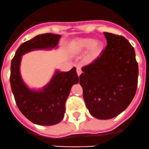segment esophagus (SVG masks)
Returning <instances> with one entry per match:
<instances>
[{"label":"esophagus","mask_w":149,"mask_h":149,"mask_svg":"<svg viewBox=\"0 0 149 149\" xmlns=\"http://www.w3.org/2000/svg\"><path fill=\"white\" fill-rule=\"evenodd\" d=\"M76 72H77V74H78V76H79L80 75H81V68H80L79 66L76 67Z\"/></svg>","instance_id":"obj_1"}]
</instances>
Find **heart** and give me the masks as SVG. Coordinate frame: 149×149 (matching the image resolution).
<instances>
[{
  "instance_id": "b5f03b06",
  "label": "heart",
  "mask_w": 149,
  "mask_h": 149,
  "mask_svg": "<svg viewBox=\"0 0 149 149\" xmlns=\"http://www.w3.org/2000/svg\"><path fill=\"white\" fill-rule=\"evenodd\" d=\"M103 49V44L100 41H96L92 38H80L75 42L73 46V51L76 53H83L88 49L87 60L92 61L101 54Z\"/></svg>"
}]
</instances>
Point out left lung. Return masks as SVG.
I'll list each match as a JSON object with an SVG mask.
<instances>
[{
  "mask_svg": "<svg viewBox=\"0 0 149 149\" xmlns=\"http://www.w3.org/2000/svg\"><path fill=\"white\" fill-rule=\"evenodd\" d=\"M107 46L100 56L82 68L79 83L90 113L109 120L126 109L137 88L138 64L134 47L123 36L104 33Z\"/></svg>",
  "mask_w": 149,
  "mask_h": 149,
  "instance_id": "1",
  "label": "left lung"
}]
</instances>
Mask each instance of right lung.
Instances as JSON below:
<instances>
[{"label":"right lung","instance_id":"1","mask_svg":"<svg viewBox=\"0 0 149 149\" xmlns=\"http://www.w3.org/2000/svg\"><path fill=\"white\" fill-rule=\"evenodd\" d=\"M61 36L52 33L38 35L23 43L11 62L10 84L20 111L29 121L40 125H53L63 120L65 102L73 84L79 81L76 68L70 71L56 70L51 79L41 89H32L21 77L20 66L22 56L37 49L58 47Z\"/></svg>","mask_w":149,"mask_h":149}]
</instances>
